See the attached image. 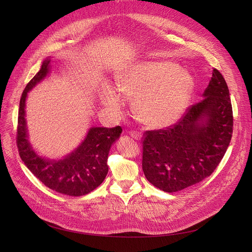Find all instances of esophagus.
<instances>
[{
    "label": "esophagus",
    "mask_w": 252,
    "mask_h": 252,
    "mask_svg": "<svg viewBox=\"0 0 252 252\" xmlns=\"http://www.w3.org/2000/svg\"><path fill=\"white\" fill-rule=\"evenodd\" d=\"M130 135H131V138H133L134 140L141 139V132H139V131H130Z\"/></svg>",
    "instance_id": "1"
}]
</instances>
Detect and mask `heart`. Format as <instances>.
I'll use <instances>...</instances> for the list:
<instances>
[{
    "label": "heart",
    "mask_w": 252,
    "mask_h": 252,
    "mask_svg": "<svg viewBox=\"0 0 252 252\" xmlns=\"http://www.w3.org/2000/svg\"><path fill=\"white\" fill-rule=\"evenodd\" d=\"M117 89L133 97L135 117L149 127H165L184 114L193 91V80L188 72L171 62H139L127 66L116 77ZM104 103L119 109L120 97L107 90Z\"/></svg>",
    "instance_id": "1"
}]
</instances>
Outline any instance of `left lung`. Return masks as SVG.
<instances>
[{
	"instance_id": "8db88e82",
	"label": "left lung",
	"mask_w": 252,
	"mask_h": 252,
	"mask_svg": "<svg viewBox=\"0 0 252 252\" xmlns=\"http://www.w3.org/2000/svg\"><path fill=\"white\" fill-rule=\"evenodd\" d=\"M203 97L172 126L143 134L144 174L165 192L180 191L208 178L229 146L232 106L218 69H213Z\"/></svg>"
}]
</instances>
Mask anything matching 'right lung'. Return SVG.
<instances>
[{
	"label": "right lung",
	"mask_w": 252,
	"mask_h": 252,
	"mask_svg": "<svg viewBox=\"0 0 252 252\" xmlns=\"http://www.w3.org/2000/svg\"><path fill=\"white\" fill-rule=\"evenodd\" d=\"M49 64V59L44 61L40 71L30 80L22 94L17 128L19 155L27 168L51 190L71 196L85 195L100 186L107 175L109 150L119 139L122 128H90L80 146L59 161L37 156L28 141L25 102L28 91L48 74Z\"/></svg>",
	"instance_id": "obj_1"
}]
</instances>
